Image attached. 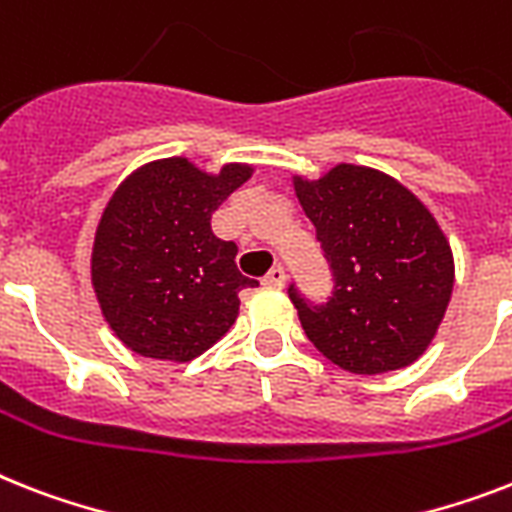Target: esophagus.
I'll return each instance as SVG.
<instances>
[{
    "mask_svg": "<svg viewBox=\"0 0 512 512\" xmlns=\"http://www.w3.org/2000/svg\"><path fill=\"white\" fill-rule=\"evenodd\" d=\"M263 284L268 286V289H281V286L286 284V270L281 268V265H273V268L268 270V276L263 278Z\"/></svg>",
    "mask_w": 512,
    "mask_h": 512,
    "instance_id": "esophagus-1",
    "label": "esophagus"
}]
</instances>
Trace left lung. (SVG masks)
<instances>
[{"instance_id": "left-lung-1", "label": "left lung", "mask_w": 512, "mask_h": 512, "mask_svg": "<svg viewBox=\"0 0 512 512\" xmlns=\"http://www.w3.org/2000/svg\"><path fill=\"white\" fill-rule=\"evenodd\" d=\"M334 297L313 307L289 292L318 352L360 376L400 371L434 342L455 286V257L434 213L384 170L339 162L321 178L294 173Z\"/></svg>"}]
</instances>
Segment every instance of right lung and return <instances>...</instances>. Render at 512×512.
<instances>
[{"instance_id": "add662e5", "label": "right lung", "mask_w": 512, "mask_h": 512, "mask_svg": "<svg viewBox=\"0 0 512 512\" xmlns=\"http://www.w3.org/2000/svg\"><path fill=\"white\" fill-rule=\"evenodd\" d=\"M255 173H218L160 157L128 173L107 199L91 244V286L112 334L141 357L189 363L228 334L239 292L236 244L213 234V213Z\"/></svg>"}]
</instances>
